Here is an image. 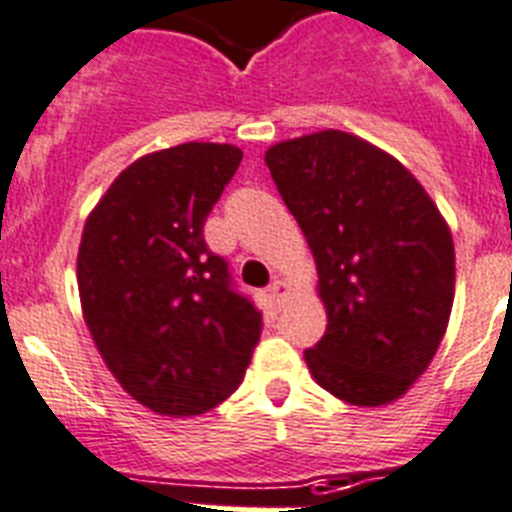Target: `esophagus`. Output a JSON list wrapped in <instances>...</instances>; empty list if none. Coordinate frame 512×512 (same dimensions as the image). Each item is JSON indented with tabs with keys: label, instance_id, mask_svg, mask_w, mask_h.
<instances>
[{
	"label": "esophagus",
	"instance_id": "1",
	"mask_svg": "<svg viewBox=\"0 0 512 512\" xmlns=\"http://www.w3.org/2000/svg\"><path fill=\"white\" fill-rule=\"evenodd\" d=\"M269 295H272L274 303H277V306H280V303H285L287 295H290V287H287V282L274 280L272 285H269Z\"/></svg>",
	"mask_w": 512,
	"mask_h": 512
}]
</instances>
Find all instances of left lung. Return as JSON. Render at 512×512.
Returning a JSON list of instances; mask_svg holds the SVG:
<instances>
[{
    "label": "left lung",
    "instance_id": "8db88e82",
    "mask_svg": "<svg viewBox=\"0 0 512 512\" xmlns=\"http://www.w3.org/2000/svg\"><path fill=\"white\" fill-rule=\"evenodd\" d=\"M319 272L327 332L308 371L335 398L377 408L403 398L445 337L455 246L424 185L374 143L342 130L264 154Z\"/></svg>",
    "mask_w": 512,
    "mask_h": 512
}]
</instances>
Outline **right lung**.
Here are the masks:
<instances>
[{"label": "right lung", "mask_w": 512, "mask_h": 512, "mask_svg": "<svg viewBox=\"0 0 512 512\" xmlns=\"http://www.w3.org/2000/svg\"><path fill=\"white\" fill-rule=\"evenodd\" d=\"M240 159L238 146L198 141L141 156L83 227L88 332L122 390L162 416H201L230 398L261 337V311L204 240Z\"/></svg>", "instance_id": "obj_1"}]
</instances>
